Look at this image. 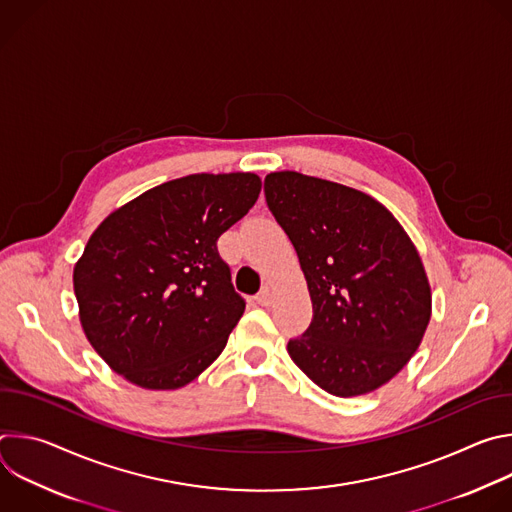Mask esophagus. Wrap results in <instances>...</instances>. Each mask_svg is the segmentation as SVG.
Returning a JSON list of instances; mask_svg holds the SVG:
<instances>
[{
    "label": "esophagus",
    "mask_w": 512,
    "mask_h": 512,
    "mask_svg": "<svg viewBox=\"0 0 512 512\" xmlns=\"http://www.w3.org/2000/svg\"><path fill=\"white\" fill-rule=\"evenodd\" d=\"M255 300H257V304H259V306H269V304L273 302V291H271V287H267V285H265V287L259 291Z\"/></svg>",
    "instance_id": "esophagus-1"
}]
</instances>
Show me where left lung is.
<instances>
[{"label":"left lung","instance_id":"left-lung-1","mask_svg":"<svg viewBox=\"0 0 512 512\" xmlns=\"http://www.w3.org/2000/svg\"><path fill=\"white\" fill-rule=\"evenodd\" d=\"M265 200L298 253L314 310L310 328L287 342L291 360L334 397L383 387L431 318L413 241L379 200L330 180L271 172Z\"/></svg>","mask_w":512,"mask_h":512}]
</instances>
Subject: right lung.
<instances>
[{
  "label": "right lung",
  "instance_id": "obj_1",
  "mask_svg": "<svg viewBox=\"0 0 512 512\" xmlns=\"http://www.w3.org/2000/svg\"><path fill=\"white\" fill-rule=\"evenodd\" d=\"M261 192L251 172L190 174L113 210L72 271L87 340L125 381L174 391L227 346L245 312L216 241Z\"/></svg>",
  "mask_w": 512,
  "mask_h": 512
}]
</instances>
